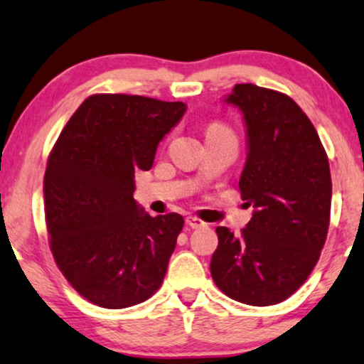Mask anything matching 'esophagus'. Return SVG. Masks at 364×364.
<instances>
[{"label": "esophagus", "mask_w": 364, "mask_h": 364, "mask_svg": "<svg viewBox=\"0 0 364 364\" xmlns=\"http://www.w3.org/2000/svg\"><path fill=\"white\" fill-rule=\"evenodd\" d=\"M186 225L190 228H203V227H206V223L203 222V220H200V218H196V216H188L186 218Z\"/></svg>", "instance_id": "34e87169"}]
</instances>
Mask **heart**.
<instances>
[{
    "instance_id": "1",
    "label": "heart",
    "mask_w": 364,
    "mask_h": 364,
    "mask_svg": "<svg viewBox=\"0 0 364 364\" xmlns=\"http://www.w3.org/2000/svg\"><path fill=\"white\" fill-rule=\"evenodd\" d=\"M220 134H232V131H230L228 126H225L222 122L208 124V127H206V137L220 136Z\"/></svg>"
}]
</instances>
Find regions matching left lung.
Wrapping results in <instances>:
<instances>
[{
    "instance_id": "left-lung-1",
    "label": "left lung",
    "mask_w": 364,
    "mask_h": 364,
    "mask_svg": "<svg viewBox=\"0 0 364 364\" xmlns=\"http://www.w3.org/2000/svg\"><path fill=\"white\" fill-rule=\"evenodd\" d=\"M227 102L245 119L248 156L238 186L255 211L240 237L216 228L211 277L233 301L279 304L306 282L328 237V154L304 110L282 92L237 84Z\"/></svg>"
}]
</instances>
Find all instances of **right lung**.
I'll return each instance as SVG.
<instances>
[{
  "label": "right lung",
  "mask_w": 364,
  "mask_h": 364,
  "mask_svg": "<svg viewBox=\"0 0 364 364\" xmlns=\"http://www.w3.org/2000/svg\"><path fill=\"white\" fill-rule=\"evenodd\" d=\"M183 102L127 94L87 97L60 132L43 178L55 264L92 304L124 309L163 284L181 215L151 216L136 203L134 173L185 114Z\"/></svg>",
  "instance_id": "1"
}]
</instances>
